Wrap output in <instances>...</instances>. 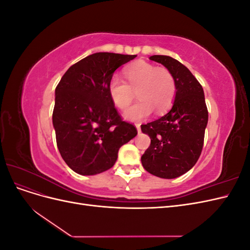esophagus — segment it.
<instances>
[{"mask_svg": "<svg viewBox=\"0 0 250 250\" xmlns=\"http://www.w3.org/2000/svg\"><path fill=\"white\" fill-rule=\"evenodd\" d=\"M135 126H137V129H138V132L140 133V132H141V124H140V123H137V124H135Z\"/></svg>", "mask_w": 250, "mask_h": 250, "instance_id": "1", "label": "esophagus"}]
</instances>
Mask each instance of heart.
<instances>
[{
  "instance_id": "1",
  "label": "heart",
  "mask_w": 250,
  "mask_h": 250,
  "mask_svg": "<svg viewBox=\"0 0 250 250\" xmlns=\"http://www.w3.org/2000/svg\"><path fill=\"white\" fill-rule=\"evenodd\" d=\"M123 74L126 82L116 76L109 80L108 94L112 103L124 110L137 92L139 101L126 110L127 120H142L152 110L161 115L172 106L176 96V81L167 67L141 60L126 66Z\"/></svg>"
}]
</instances>
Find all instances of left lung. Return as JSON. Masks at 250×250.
I'll list each match as a JSON object with an SVG mask.
<instances>
[{"label": "left lung", "instance_id": "left-lung-1", "mask_svg": "<svg viewBox=\"0 0 250 250\" xmlns=\"http://www.w3.org/2000/svg\"><path fill=\"white\" fill-rule=\"evenodd\" d=\"M175 77L176 96L171 110L142 131L151 143L141 157L143 167L161 178H176L194 167L201 154L208 112L203 88L186 65L166 55L149 57Z\"/></svg>", "mask_w": 250, "mask_h": 250}]
</instances>
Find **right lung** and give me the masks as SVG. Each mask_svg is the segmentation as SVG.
Segmentation results:
<instances>
[{
  "label": "right lung",
  "mask_w": 250,
  "mask_h": 250,
  "mask_svg": "<svg viewBox=\"0 0 250 250\" xmlns=\"http://www.w3.org/2000/svg\"><path fill=\"white\" fill-rule=\"evenodd\" d=\"M135 57L95 53L70 66L57 84L53 126L60 155L74 172L95 175L110 169L119 149L138 134L108 94L113 72Z\"/></svg>",
  "instance_id": "add662e5"
}]
</instances>
